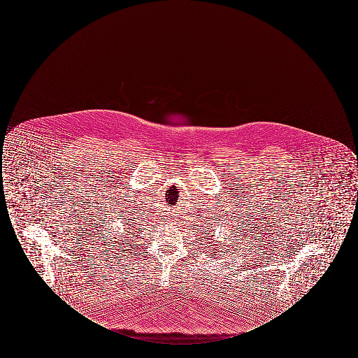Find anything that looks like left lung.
Masks as SVG:
<instances>
[{"label": "left lung", "mask_w": 358, "mask_h": 358, "mask_svg": "<svg viewBox=\"0 0 358 358\" xmlns=\"http://www.w3.org/2000/svg\"><path fill=\"white\" fill-rule=\"evenodd\" d=\"M212 255H216V250H215V254H212Z\"/></svg>", "instance_id": "1"}]
</instances>
